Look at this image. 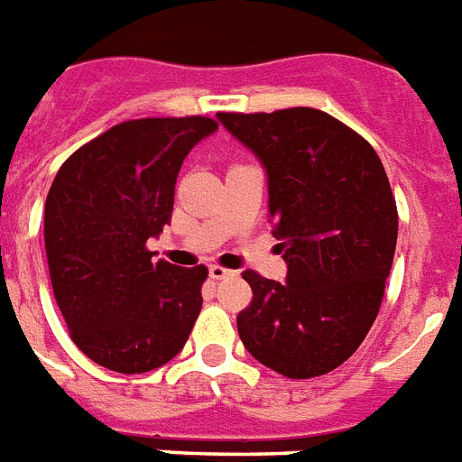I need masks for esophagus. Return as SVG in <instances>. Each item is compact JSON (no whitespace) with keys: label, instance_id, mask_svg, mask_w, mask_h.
<instances>
[{"label":"esophagus","instance_id":"esophagus-1","mask_svg":"<svg viewBox=\"0 0 462 462\" xmlns=\"http://www.w3.org/2000/svg\"><path fill=\"white\" fill-rule=\"evenodd\" d=\"M208 275H211L213 280H227V277H235V270L225 268V265H211V268H208Z\"/></svg>","mask_w":462,"mask_h":462}]
</instances>
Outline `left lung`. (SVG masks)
<instances>
[{
    "mask_svg": "<svg viewBox=\"0 0 462 462\" xmlns=\"http://www.w3.org/2000/svg\"><path fill=\"white\" fill-rule=\"evenodd\" d=\"M268 172V208L287 282L244 270L254 299L237 316L258 363L309 380L332 373L363 344L380 313L399 213L370 142L309 106L218 114Z\"/></svg>",
    "mask_w": 462,
    "mask_h": 462,
    "instance_id": "8db88e82",
    "label": "left lung"
}]
</instances>
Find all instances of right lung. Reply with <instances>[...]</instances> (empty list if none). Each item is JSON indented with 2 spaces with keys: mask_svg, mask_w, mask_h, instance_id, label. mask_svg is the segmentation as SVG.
Returning <instances> with one entry per match:
<instances>
[{
  "mask_svg": "<svg viewBox=\"0 0 462 462\" xmlns=\"http://www.w3.org/2000/svg\"><path fill=\"white\" fill-rule=\"evenodd\" d=\"M218 123L137 118L73 152L44 204L54 299L82 354L140 374L180 354L201 310L206 265L153 261L146 239L171 225L182 161Z\"/></svg>",
  "mask_w": 462,
  "mask_h": 462,
  "instance_id": "obj_1",
  "label": "right lung"
}]
</instances>
